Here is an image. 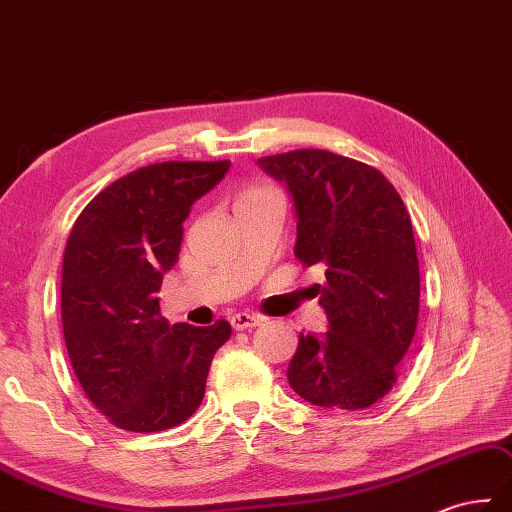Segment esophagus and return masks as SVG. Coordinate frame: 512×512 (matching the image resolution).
Listing matches in <instances>:
<instances>
[{
    "instance_id": "1",
    "label": "esophagus",
    "mask_w": 512,
    "mask_h": 512,
    "mask_svg": "<svg viewBox=\"0 0 512 512\" xmlns=\"http://www.w3.org/2000/svg\"><path fill=\"white\" fill-rule=\"evenodd\" d=\"M232 328L234 331H247V328H254V326H260L265 322V317H260L256 313H236L232 315Z\"/></svg>"
}]
</instances>
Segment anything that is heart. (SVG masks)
<instances>
[{"label": "heart", "instance_id": "b5f03b06", "mask_svg": "<svg viewBox=\"0 0 512 512\" xmlns=\"http://www.w3.org/2000/svg\"><path fill=\"white\" fill-rule=\"evenodd\" d=\"M265 192H269V190H263V188H252V190H247V192H245V195L241 197V201H243V199L258 197V195H265Z\"/></svg>", "mask_w": 512, "mask_h": 512}]
</instances>
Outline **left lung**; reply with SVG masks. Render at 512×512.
I'll return each instance as SVG.
<instances>
[{"label":"left lung","mask_w":512,"mask_h":512,"mask_svg":"<svg viewBox=\"0 0 512 512\" xmlns=\"http://www.w3.org/2000/svg\"><path fill=\"white\" fill-rule=\"evenodd\" d=\"M287 186L295 256L326 265L315 285L328 317L322 335L300 333L287 379L326 410H363L390 392L410 348L420 274L410 214L377 168L320 149L260 157Z\"/></svg>","instance_id":"1"}]
</instances>
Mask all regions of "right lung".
Returning a JSON list of instances; mask_svg holds the SVG:
<instances>
[{
	"label": "right lung",
	"mask_w": 512,
	"mask_h": 512,
	"mask_svg": "<svg viewBox=\"0 0 512 512\" xmlns=\"http://www.w3.org/2000/svg\"><path fill=\"white\" fill-rule=\"evenodd\" d=\"M227 170V160L133 170L87 203L67 238L65 346L89 401L120 429L164 431L195 414L214 352L232 335L225 320L170 326L157 298L181 223Z\"/></svg>",
	"instance_id": "right-lung-1"
}]
</instances>
